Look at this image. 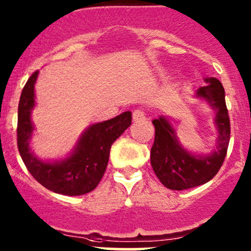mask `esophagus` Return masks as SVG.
<instances>
[{"mask_svg":"<svg viewBox=\"0 0 251 251\" xmlns=\"http://www.w3.org/2000/svg\"><path fill=\"white\" fill-rule=\"evenodd\" d=\"M132 119L133 121H142L145 119V113L143 109H134L133 113H132Z\"/></svg>","mask_w":251,"mask_h":251,"instance_id":"34e87169","label":"esophagus"}]
</instances>
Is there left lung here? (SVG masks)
<instances>
[{
	"label": "left lung",
	"mask_w": 251,
	"mask_h": 251,
	"mask_svg": "<svg viewBox=\"0 0 251 251\" xmlns=\"http://www.w3.org/2000/svg\"><path fill=\"white\" fill-rule=\"evenodd\" d=\"M206 85L197 90L216 111L214 124L218 130L216 149L210 155H194L178 142L176 132L167 118L152 120L155 142L151 148V166L163 186L173 191H183L212 180L219 172L230 142V119L225 103V90L219 79L205 78Z\"/></svg>",
	"instance_id": "obj_1"
}]
</instances>
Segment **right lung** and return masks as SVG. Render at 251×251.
Instances as JSON below:
<instances>
[{
	"mask_svg": "<svg viewBox=\"0 0 251 251\" xmlns=\"http://www.w3.org/2000/svg\"><path fill=\"white\" fill-rule=\"evenodd\" d=\"M38 71L29 77L21 93L18 108V148L25 166L45 188L63 195H83L96 188L106 172L109 151L124 131L131 125V112L94 124L87 128L70 156L46 162L33 155L29 148L33 130L31 112L34 108V84Z\"/></svg>",
	"mask_w": 251,
	"mask_h": 251,
	"instance_id": "obj_1",
	"label": "right lung"
}]
</instances>
